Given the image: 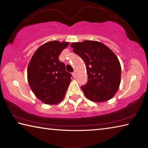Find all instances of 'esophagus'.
I'll list each match as a JSON object with an SVG mask.
<instances>
[{"mask_svg": "<svg viewBox=\"0 0 148 148\" xmlns=\"http://www.w3.org/2000/svg\"><path fill=\"white\" fill-rule=\"evenodd\" d=\"M72 76H73L74 78H76V72H72Z\"/></svg>", "mask_w": 148, "mask_h": 148, "instance_id": "34e87169", "label": "esophagus"}]
</instances>
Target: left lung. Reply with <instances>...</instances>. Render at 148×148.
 <instances>
[{
	"label": "left lung",
	"mask_w": 148,
	"mask_h": 148,
	"mask_svg": "<svg viewBox=\"0 0 148 148\" xmlns=\"http://www.w3.org/2000/svg\"><path fill=\"white\" fill-rule=\"evenodd\" d=\"M71 46L86 65L88 80L81 89L87 99L102 102L113 98L121 82L119 59L106 45L97 41L74 42Z\"/></svg>",
	"instance_id": "1"
}]
</instances>
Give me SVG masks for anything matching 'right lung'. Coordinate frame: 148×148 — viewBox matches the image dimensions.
<instances>
[{"label": "right lung", "instance_id": "obj_1", "mask_svg": "<svg viewBox=\"0 0 148 148\" xmlns=\"http://www.w3.org/2000/svg\"><path fill=\"white\" fill-rule=\"evenodd\" d=\"M67 42L50 41L34 52L27 69L29 86L37 98L46 104H58L64 99L71 81L64 62L59 60Z\"/></svg>", "mask_w": 148, "mask_h": 148}]
</instances>
